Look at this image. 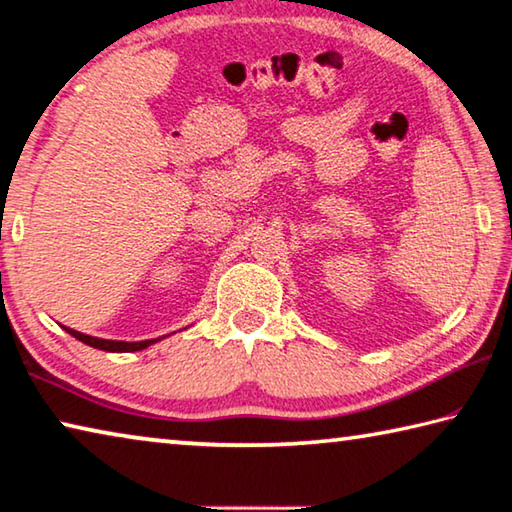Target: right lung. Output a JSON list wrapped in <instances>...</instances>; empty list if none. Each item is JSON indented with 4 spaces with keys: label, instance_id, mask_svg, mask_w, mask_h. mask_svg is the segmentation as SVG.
Here are the masks:
<instances>
[{
    "label": "right lung",
    "instance_id": "obj_1",
    "mask_svg": "<svg viewBox=\"0 0 512 512\" xmlns=\"http://www.w3.org/2000/svg\"><path fill=\"white\" fill-rule=\"evenodd\" d=\"M63 329L74 335V338L81 340L83 345H90L95 349H104V351H113V354H124V351H140L145 349L149 345H154V342L158 340H140V342H122V340H102V338H92V335H86V333H79L74 329H67V326H63Z\"/></svg>",
    "mask_w": 512,
    "mask_h": 512
}]
</instances>
